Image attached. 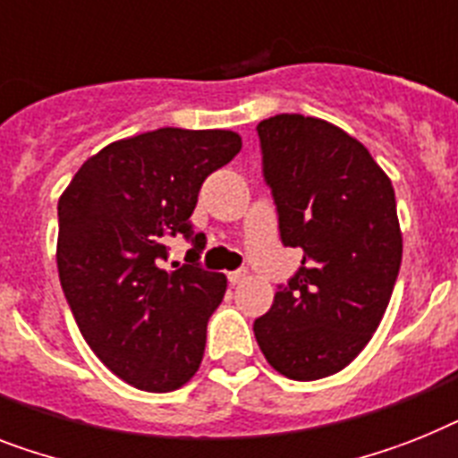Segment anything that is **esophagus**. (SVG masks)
Instances as JSON below:
<instances>
[{
  "mask_svg": "<svg viewBox=\"0 0 458 458\" xmlns=\"http://www.w3.org/2000/svg\"><path fill=\"white\" fill-rule=\"evenodd\" d=\"M245 278H248V271H245V269H238V271H232V274H229V283H232V285L243 283Z\"/></svg>",
  "mask_w": 458,
  "mask_h": 458,
  "instance_id": "esophagus-1",
  "label": "esophagus"
}]
</instances>
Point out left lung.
<instances>
[{"instance_id": "8db88e82", "label": "left lung", "mask_w": 458, "mask_h": 458, "mask_svg": "<svg viewBox=\"0 0 458 458\" xmlns=\"http://www.w3.org/2000/svg\"><path fill=\"white\" fill-rule=\"evenodd\" d=\"M257 133L283 243L304 257L252 330L276 372L323 379L356 360L386 313L403 259L395 191L368 147L330 121L276 114Z\"/></svg>"}]
</instances>
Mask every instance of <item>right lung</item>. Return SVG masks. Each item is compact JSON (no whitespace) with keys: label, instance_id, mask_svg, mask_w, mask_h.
Masks as SVG:
<instances>
[{"label":"right lung","instance_id":"add662e5","mask_svg":"<svg viewBox=\"0 0 458 458\" xmlns=\"http://www.w3.org/2000/svg\"><path fill=\"white\" fill-rule=\"evenodd\" d=\"M241 145L233 131L158 128L102 147L60 194L55 262L72 316L102 365L140 391H177L201 368L226 276L161 269L164 238L194 233L203 180ZM191 241L199 257L206 236Z\"/></svg>","mask_w":458,"mask_h":458}]
</instances>
